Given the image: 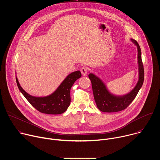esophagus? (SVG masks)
Listing matches in <instances>:
<instances>
[{"label": "esophagus", "instance_id": "esophagus-1", "mask_svg": "<svg viewBox=\"0 0 160 160\" xmlns=\"http://www.w3.org/2000/svg\"><path fill=\"white\" fill-rule=\"evenodd\" d=\"M80 72L83 75H86L87 74V68L85 67H83L80 69Z\"/></svg>", "mask_w": 160, "mask_h": 160}]
</instances>
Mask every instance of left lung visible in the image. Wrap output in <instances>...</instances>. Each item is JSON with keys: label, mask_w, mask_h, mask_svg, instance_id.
Returning a JSON list of instances; mask_svg holds the SVG:
<instances>
[{"label": "left lung", "mask_w": 160, "mask_h": 160, "mask_svg": "<svg viewBox=\"0 0 160 160\" xmlns=\"http://www.w3.org/2000/svg\"><path fill=\"white\" fill-rule=\"evenodd\" d=\"M130 40L138 48V63L139 67V80L130 92L125 95L116 96L109 92L101 78L93 73L88 75L92 83L93 94L96 105L98 109L102 112H113L125 109L133 101L142 86L144 79V70L141 58V50L138 42L132 38Z\"/></svg>", "instance_id": "8db88e82"}]
</instances>
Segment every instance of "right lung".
Segmentation results:
<instances>
[{"instance_id":"1","label":"right lung","mask_w":160,"mask_h":160,"mask_svg":"<svg viewBox=\"0 0 160 160\" xmlns=\"http://www.w3.org/2000/svg\"><path fill=\"white\" fill-rule=\"evenodd\" d=\"M82 77L80 71L68 75L57 89L51 94L45 97H35L28 94L21 87L16 77L17 85L22 94L38 111L49 115H59L65 112L71 102L70 89L75 82Z\"/></svg>"}]
</instances>
